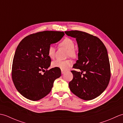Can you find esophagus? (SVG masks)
<instances>
[{"mask_svg": "<svg viewBox=\"0 0 123 123\" xmlns=\"http://www.w3.org/2000/svg\"><path fill=\"white\" fill-rule=\"evenodd\" d=\"M61 73L62 74H64L65 73V71H63V70H61Z\"/></svg>", "mask_w": 123, "mask_h": 123, "instance_id": "obj_1", "label": "esophagus"}]
</instances>
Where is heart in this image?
I'll use <instances>...</instances> for the list:
<instances>
[{
	"instance_id": "1",
	"label": "heart",
	"mask_w": 123,
	"mask_h": 123,
	"mask_svg": "<svg viewBox=\"0 0 123 123\" xmlns=\"http://www.w3.org/2000/svg\"><path fill=\"white\" fill-rule=\"evenodd\" d=\"M61 46L64 47L68 49L67 52V56L71 57L74 58L77 56V52L74 49L75 48V44L74 42L71 39L69 38H66L62 40L60 43ZM55 48L53 45H49L48 50V54L50 58L53 59L55 56ZM72 62L70 60H67L64 61L62 60H56L52 62V67L56 68H59L61 70H68L72 66Z\"/></svg>"
}]
</instances>
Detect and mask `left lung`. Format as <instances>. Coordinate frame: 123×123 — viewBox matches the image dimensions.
Segmentation results:
<instances>
[{
  "instance_id": "8db88e82",
  "label": "left lung",
  "mask_w": 123,
  "mask_h": 123,
  "mask_svg": "<svg viewBox=\"0 0 123 123\" xmlns=\"http://www.w3.org/2000/svg\"><path fill=\"white\" fill-rule=\"evenodd\" d=\"M67 35L76 38L78 60L73 68V79L69 83L70 90L85 100L100 95L109 84L111 67L107 51L102 41L95 36L79 31H66Z\"/></svg>"
}]
</instances>
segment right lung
<instances>
[{
  "instance_id": "add662e5",
  "label": "right lung",
  "mask_w": 123,
  "mask_h": 123,
  "mask_svg": "<svg viewBox=\"0 0 123 123\" xmlns=\"http://www.w3.org/2000/svg\"><path fill=\"white\" fill-rule=\"evenodd\" d=\"M64 35L63 32L43 31L26 36L18 44L13 59L12 77L17 91L26 98L37 101L44 98L50 92L54 80L61 76L59 68L48 70L51 62L48 50ZM41 71L45 72L42 75Z\"/></svg>"
}]
</instances>
